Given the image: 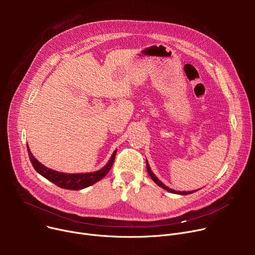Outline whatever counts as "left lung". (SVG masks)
Wrapping results in <instances>:
<instances>
[{
	"label": "left lung",
	"instance_id": "8db88e82",
	"mask_svg": "<svg viewBox=\"0 0 255 255\" xmlns=\"http://www.w3.org/2000/svg\"><path fill=\"white\" fill-rule=\"evenodd\" d=\"M146 170H148V173L150 175V177L152 178V180L158 185V186H160L161 187V188H163L164 190H166V191H168V192H171V193H176V194H181V195H187V194H191V193H193V192H195V191H197V190H192V191H176V190H173V189H171V188H169V187H167L165 184H163L161 181H160L154 173H153V171H152V169H151V167H150V165H149V163H148V160H146Z\"/></svg>",
	"mask_w": 255,
	"mask_h": 255
}]
</instances>
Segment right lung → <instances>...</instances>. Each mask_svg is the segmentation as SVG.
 <instances>
[{
    "label": "right lung",
    "instance_id": "1",
    "mask_svg": "<svg viewBox=\"0 0 255 255\" xmlns=\"http://www.w3.org/2000/svg\"><path fill=\"white\" fill-rule=\"evenodd\" d=\"M26 148H28V153H29L31 163L35 168V170L38 173H40L42 177L50 181L51 183L56 184L57 186L61 187V188L68 189V190H82L93 184L97 183L101 179H103L106 176V173L109 172L110 169L112 168L115 157H116V153H117V150H115L111 159L109 160V162H107L99 170H96L94 172H84V173H66V172L57 171L49 167H46L41 162H39L38 160L33 156L28 144H26Z\"/></svg>",
    "mask_w": 255,
    "mask_h": 255
}]
</instances>
